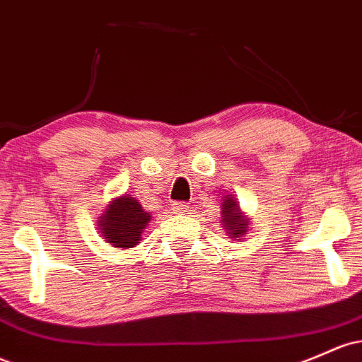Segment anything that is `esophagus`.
Listing matches in <instances>:
<instances>
[{
	"label": "esophagus",
	"mask_w": 362,
	"mask_h": 362,
	"mask_svg": "<svg viewBox=\"0 0 362 362\" xmlns=\"http://www.w3.org/2000/svg\"><path fill=\"white\" fill-rule=\"evenodd\" d=\"M189 209V204L187 202H173V211L175 213H185Z\"/></svg>",
	"instance_id": "obj_1"
}]
</instances>
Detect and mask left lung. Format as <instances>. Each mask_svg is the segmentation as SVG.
Here are the masks:
<instances>
[{
	"label": "left lung",
	"mask_w": 362,
	"mask_h": 362,
	"mask_svg": "<svg viewBox=\"0 0 362 362\" xmlns=\"http://www.w3.org/2000/svg\"><path fill=\"white\" fill-rule=\"evenodd\" d=\"M221 223L226 228V232L233 237V239H240L249 228V218L244 216V213L240 211L237 201H233L232 197L226 196L221 204Z\"/></svg>",
	"instance_id": "1"
}]
</instances>
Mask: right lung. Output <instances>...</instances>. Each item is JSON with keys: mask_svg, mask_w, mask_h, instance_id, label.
Segmentation results:
<instances>
[{"mask_svg": "<svg viewBox=\"0 0 362 362\" xmlns=\"http://www.w3.org/2000/svg\"><path fill=\"white\" fill-rule=\"evenodd\" d=\"M151 214L130 197L129 194L111 201L98 221V228L108 244L118 249L136 247L142 239V232L148 226Z\"/></svg>", "mask_w": 362, "mask_h": 362, "instance_id": "obj_1", "label": "right lung"}]
</instances>
